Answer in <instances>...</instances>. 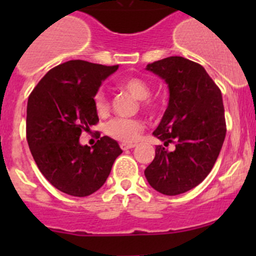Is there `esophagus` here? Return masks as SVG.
I'll list each match as a JSON object with an SVG mask.
<instances>
[{
    "instance_id": "34e87169",
    "label": "esophagus",
    "mask_w": 256,
    "mask_h": 256,
    "mask_svg": "<svg viewBox=\"0 0 256 256\" xmlns=\"http://www.w3.org/2000/svg\"><path fill=\"white\" fill-rule=\"evenodd\" d=\"M136 144H121L120 147L124 150V151H126V150H130V148H134Z\"/></svg>"
}]
</instances>
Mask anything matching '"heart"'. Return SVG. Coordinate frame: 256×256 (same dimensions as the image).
Segmentation results:
<instances>
[{
	"instance_id": "heart-1",
	"label": "heart",
	"mask_w": 256,
	"mask_h": 256,
	"mask_svg": "<svg viewBox=\"0 0 256 256\" xmlns=\"http://www.w3.org/2000/svg\"><path fill=\"white\" fill-rule=\"evenodd\" d=\"M120 88L130 92L138 100H146L151 94V88L146 82L140 78H125L120 82ZM94 105L96 112L102 115L109 110V102L106 94L102 90L95 94ZM151 108V105H148ZM144 130V124L138 118H118L108 122L106 134L110 138L121 141L124 144L135 142Z\"/></svg>"
}]
</instances>
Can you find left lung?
I'll list each match as a JSON object with an SVG mask.
<instances>
[{"label": "left lung", "mask_w": 256, "mask_h": 256, "mask_svg": "<svg viewBox=\"0 0 256 256\" xmlns=\"http://www.w3.org/2000/svg\"><path fill=\"white\" fill-rule=\"evenodd\" d=\"M146 70L166 82L168 106L154 135L164 144L144 170L147 182L166 196H177L200 184L213 168L226 138L223 98L200 64L168 56L147 64ZM174 143L176 148L166 147Z\"/></svg>", "instance_id": "1"}]
</instances>
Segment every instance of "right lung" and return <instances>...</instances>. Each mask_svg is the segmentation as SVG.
Instances as JSON below:
<instances>
[{"instance_id":"1","label":"right lung","mask_w":256,"mask_h":256,"mask_svg":"<svg viewBox=\"0 0 256 256\" xmlns=\"http://www.w3.org/2000/svg\"><path fill=\"white\" fill-rule=\"evenodd\" d=\"M118 66L69 60L50 69L28 98L27 141L38 168L56 190L74 197L96 192L122 150L109 136L92 147L82 131L99 121L94 96Z\"/></svg>"}]
</instances>
